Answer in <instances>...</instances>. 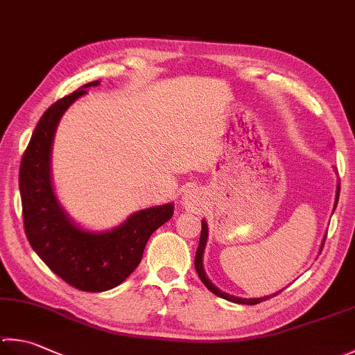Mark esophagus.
Segmentation results:
<instances>
[{"label":"esophagus","instance_id":"1","mask_svg":"<svg viewBox=\"0 0 355 355\" xmlns=\"http://www.w3.org/2000/svg\"><path fill=\"white\" fill-rule=\"evenodd\" d=\"M182 204L185 209L189 210H196L198 207L200 205V199H199V195L195 191V190H189L184 193V198H182Z\"/></svg>","mask_w":355,"mask_h":355}]
</instances>
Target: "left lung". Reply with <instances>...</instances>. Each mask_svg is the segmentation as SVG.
<instances>
[{
	"instance_id": "left-lung-1",
	"label": "left lung",
	"mask_w": 355,
	"mask_h": 355,
	"mask_svg": "<svg viewBox=\"0 0 355 355\" xmlns=\"http://www.w3.org/2000/svg\"><path fill=\"white\" fill-rule=\"evenodd\" d=\"M338 195H340V184L337 187V198H336V207H337V202H338ZM336 207H334V210H336ZM207 236H209V229H207V223L205 220H202V230H200V238H199V245H198V250H196V258H195V267H196V272L200 278V282H202L205 284L207 289H209L210 292L215 293V295L224 298V300H229V302L232 303H238V304H258L261 302H266V300H269L272 297L278 295L279 292H277L275 295H270V297H261V298H238V297H233L230 295V293H225L223 291H219L216 286H213V283L210 282L209 278L205 277V272H204V267H202V255H204V249H205V243H207ZM326 239V238H324ZM324 244V241H323ZM323 244H322V249H320V252L323 250Z\"/></svg>"
}]
</instances>
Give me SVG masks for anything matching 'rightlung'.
<instances>
[{
    "label": "right lung",
    "mask_w": 355,
    "mask_h": 355,
    "mask_svg": "<svg viewBox=\"0 0 355 355\" xmlns=\"http://www.w3.org/2000/svg\"><path fill=\"white\" fill-rule=\"evenodd\" d=\"M97 85L86 83L46 110L19 164L23 224L29 244L53 273L83 292L110 291L125 282L139 266L153 232L175 211L173 204L151 207L131 215L114 230L91 233L73 225L58 205L49 175L53 132L63 112L85 94L83 88Z\"/></svg>",
    "instance_id": "1"
}]
</instances>
